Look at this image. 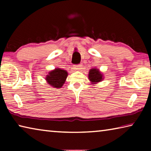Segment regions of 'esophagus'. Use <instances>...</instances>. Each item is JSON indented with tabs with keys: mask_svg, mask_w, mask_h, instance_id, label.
<instances>
[{
	"mask_svg": "<svg viewBox=\"0 0 151 151\" xmlns=\"http://www.w3.org/2000/svg\"><path fill=\"white\" fill-rule=\"evenodd\" d=\"M81 65H75V66H74V69H77L78 68H79V67H81Z\"/></svg>",
	"mask_w": 151,
	"mask_h": 151,
	"instance_id": "1",
	"label": "esophagus"
}]
</instances>
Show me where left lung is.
<instances>
[{"mask_svg":"<svg viewBox=\"0 0 151 151\" xmlns=\"http://www.w3.org/2000/svg\"><path fill=\"white\" fill-rule=\"evenodd\" d=\"M88 78L90 79L92 83H98V82H101V81L103 80V75H101V73L99 72L98 69L92 68L89 71Z\"/></svg>","mask_w":151,"mask_h":151,"instance_id":"obj_1","label":"left lung"}]
</instances>
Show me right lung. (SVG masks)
Instances as JSON below:
<instances>
[{"label": "right lung", "mask_w": 151, "mask_h": 151, "mask_svg": "<svg viewBox=\"0 0 151 151\" xmlns=\"http://www.w3.org/2000/svg\"><path fill=\"white\" fill-rule=\"evenodd\" d=\"M67 75L68 74L66 70L60 68H55L48 73V75L46 77V80L54 88H61L65 83Z\"/></svg>", "instance_id": "add662e5"}]
</instances>
